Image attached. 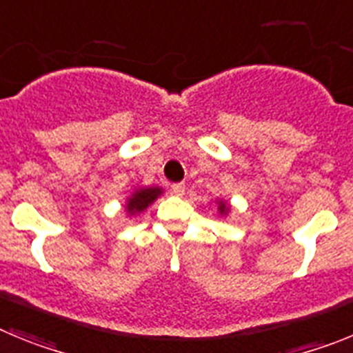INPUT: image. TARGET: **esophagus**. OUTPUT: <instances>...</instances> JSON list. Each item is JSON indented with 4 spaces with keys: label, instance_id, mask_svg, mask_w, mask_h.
<instances>
[{
    "label": "esophagus",
    "instance_id": "esophagus-1",
    "mask_svg": "<svg viewBox=\"0 0 353 353\" xmlns=\"http://www.w3.org/2000/svg\"><path fill=\"white\" fill-rule=\"evenodd\" d=\"M171 191H173L174 196H183L185 194V183H173Z\"/></svg>",
    "mask_w": 353,
    "mask_h": 353
}]
</instances>
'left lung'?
I'll use <instances>...</instances> for the list:
<instances>
[{"instance_id": "8db88e82", "label": "left lung", "mask_w": 353, "mask_h": 353, "mask_svg": "<svg viewBox=\"0 0 353 353\" xmlns=\"http://www.w3.org/2000/svg\"><path fill=\"white\" fill-rule=\"evenodd\" d=\"M215 205H217V212H219L221 217H226L230 212H232V205L228 203L226 199H215Z\"/></svg>"}]
</instances>
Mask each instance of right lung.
<instances>
[{
  "label": "right lung",
  "instance_id": "add662e5",
  "mask_svg": "<svg viewBox=\"0 0 353 353\" xmlns=\"http://www.w3.org/2000/svg\"><path fill=\"white\" fill-rule=\"evenodd\" d=\"M162 194H164V189L159 185L157 187L155 185L134 187L132 192L127 196L125 205H123V208H125V214L129 215V217H136V215L143 214V212H145L150 205L155 203V201H157V198H161Z\"/></svg>",
  "mask_w": 353,
  "mask_h": 353
}]
</instances>
